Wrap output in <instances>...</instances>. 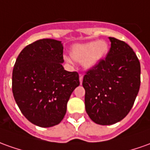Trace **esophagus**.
I'll return each instance as SVG.
<instances>
[{"label": "esophagus", "instance_id": "34e87169", "mask_svg": "<svg viewBox=\"0 0 150 150\" xmlns=\"http://www.w3.org/2000/svg\"><path fill=\"white\" fill-rule=\"evenodd\" d=\"M82 80H83V75H82V74H80V75H79V81H80V83L82 82Z\"/></svg>", "mask_w": 150, "mask_h": 150}]
</instances>
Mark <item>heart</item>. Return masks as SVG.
<instances>
[{"label": "heart", "mask_w": 150, "mask_h": 150, "mask_svg": "<svg viewBox=\"0 0 150 150\" xmlns=\"http://www.w3.org/2000/svg\"><path fill=\"white\" fill-rule=\"evenodd\" d=\"M108 51V46L105 42H91L73 45L71 55L76 61H82L86 69H92L105 59ZM65 59L69 60L67 57Z\"/></svg>", "instance_id": "b5f03b06"}]
</instances>
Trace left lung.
<instances>
[{
    "label": "left lung",
    "mask_w": 150,
    "mask_h": 150,
    "mask_svg": "<svg viewBox=\"0 0 150 150\" xmlns=\"http://www.w3.org/2000/svg\"><path fill=\"white\" fill-rule=\"evenodd\" d=\"M111 47L105 59L83 77L85 107L97 124L112 125L128 114L140 86V64L126 42L108 38Z\"/></svg>",
    "instance_id": "left-lung-1"
}]
</instances>
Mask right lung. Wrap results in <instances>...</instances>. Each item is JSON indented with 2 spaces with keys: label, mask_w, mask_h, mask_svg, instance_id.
<instances>
[{
  "label": "right lung",
  "mask_w": 150,
  "mask_h": 150,
  "mask_svg": "<svg viewBox=\"0 0 150 150\" xmlns=\"http://www.w3.org/2000/svg\"><path fill=\"white\" fill-rule=\"evenodd\" d=\"M63 44L41 39L27 45L18 54L12 73V91L28 120L41 127L59 124L67 103L79 86L77 72L64 69Z\"/></svg>",
  "instance_id": "1"
}]
</instances>
